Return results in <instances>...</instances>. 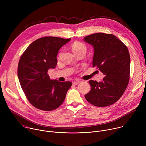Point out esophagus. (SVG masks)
Segmentation results:
<instances>
[{
	"label": "esophagus",
	"mask_w": 146,
	"mask_h": 146,
	"mask_svg": "<svg viewBox=\"0 0 146 146\" xmlns=\"http://www.w3.org/2000/svg\"><path fill=\"white\" fill-rule=\"evenodd\" d=\"M80 82H81L80 80H76L75 81L73 82V84H74V85H77V84H79V83H80Z\"/></svg>",
	"instance_id": "obj_1"
}]
</instances>
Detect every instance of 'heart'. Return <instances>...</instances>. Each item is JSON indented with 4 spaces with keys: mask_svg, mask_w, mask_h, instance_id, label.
I'll return each instance as SVG.
<instances>
[{
    "mask_svg": "<svg viewBox=\"0 0 146 146\" xmlns=\"http://www.w3.org/2000/svg\"><path fill=\"white\" fill-rule=\"evenodd\" d=\"M72 51L74 53H76V52L81 51H86L87 47L84 44H83L82 43L75 42L73 44V45L72 46Z\"/></svg>",
    "mask_w": 146,
    "mask_h": 146,
    "instance_id": "b5f03b06",
    "label": "heart"
}]
</instances>
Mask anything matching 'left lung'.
Returning a JSON list of instances; mask_svg holds the SVG:
<instances>
[{
  "mask_svg": "<svg viewBox=\"0 0 146 146\" xmlns=\"http://www.w3.org/2000/svg\"><path fill=\"white\" fill-rule=\"evenodd\" d=\"M94 48L92 66L105 75L103 81L90 80L86 100L98 107L115 103L125 91L130 77V55L127 47L115 36L96 33L84 37Z\"/></svg>",
  "mask_w": 146,
  "mask_h": 146,
  "instance_id": "8db88e82",
  "label": "left lung"
}]
</instances>
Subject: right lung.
Returning a JSON list of instances; mask_svg holds the SVG:
<instances>
[{"mask_svg":"<svg viewBox=\"0 0 146 146\" xmlns=\"http://www.w3.org/2000/svg\"><path fill=\"white\" fill-rule=\"evenodd\" d=\"M70 38L45 36L32 42L21 56L18 65V77L28 101L35 108L51 111L64 102L70 81L51 80L48 70L57 64L59 49Z\"/></svg>","mask_w":146,"mask_h":146,"instance_id":"obj_1","label":"right lung"}]
</instances>
